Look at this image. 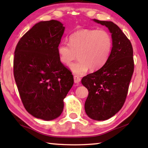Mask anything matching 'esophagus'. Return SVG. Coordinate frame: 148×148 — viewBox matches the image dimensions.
<instances>
[{
    "mask_svg": "<svg viewBox=\"0 0 148 148\" xmlns=\"http://www.w3.org/2000/svg\"><path fill=\"white\" fill-rule=\"evenodd\" d=\"M74 81L75 84H79L80 81H81V78L77 76H74Z\"/></svg>",
    "mask_w": 148,
    "mask_h": 148,
    "instance_id": "1",
    "label": "esophagus"
}]
</instances>
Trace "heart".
<instances>
[{
	"instance_id": "obj_1",
	"label": "heart",
	"mask_w": 148,
	"mask_h": 148,
	"mask_svg": "<svg viewBox=\"0 0 148 148\" xmlns=\"http://www.w3.org/2000/svg\"><path fill=\"white\" fill-rule=\"evenodd\" d=\"M70 44L63 42L57 47L62 63L69 65L77 56L79 60L71 65L74 74L82 76L90 69L97 71L106 64L112 53V37L104 30L82 29L70 36Z\"/></svg>"
}]
</instances>
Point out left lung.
<instances>
[{
  "mask_svg": "<svg viewBox=\"0 0 148 148\" xmlns=\"http://www.w3.org/2000/svg\"><path fill=\"white\" fill-rule=\"evenodd\" d=\"M93 21L106 26L113 42L108 60L98 71L84 76L82 84L88 89L85 111L89 117L104 121L123 106L134 72L132 44L119 27L112 21Z\"/></svg>",
  "mask_w": 148,
  "mask_h": 148,
  "instance_id": "1",
  "label": "left lung"
}]
</instances>
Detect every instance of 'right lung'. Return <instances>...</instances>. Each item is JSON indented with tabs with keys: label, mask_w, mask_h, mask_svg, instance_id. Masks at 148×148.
<instances>
[{
	"label": "right lung",
	"mask_w": 148,
	"mask_h": 148,
	"mask_svg": "<svg viewBox=\"0 0 148 148\" xmlns=\"http://www.w3.org/2000/svg\"><path fill=\"white\" fill-rule=\"evenodd\" d=\"M64 29L57 20L37 23L21 37L14 52V78L25 108L45 121L60 116L74 84L57 53Z\"/></svg>",
	"instance_id": "right-lung-1"
}]
</instances>
